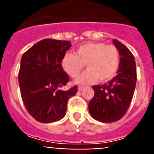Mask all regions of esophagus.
Segmentation results:
<instances>
[{
    "instance_id": "esophagus-1",
    "label": "esophagus",
    "mask_w": 154,
    "mask_h": 154,
    "mask_svg": "<svg viewBox=\"0 0 154 154\" xmlns=\"http://www.w3.org/2000/svg\"><path fill=\"white\" fill-rule=\"evenodd\" d=\"M83 89H84V86H81V85H79V86L78 87V90L79 91H82Z\"/></svg>"
}]
</instances>
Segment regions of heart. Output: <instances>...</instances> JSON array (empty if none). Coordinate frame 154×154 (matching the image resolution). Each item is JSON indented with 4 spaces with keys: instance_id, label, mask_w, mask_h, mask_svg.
Listing matches in <instances>:
<instances>
[{
    "instance_id": "heart-1",
    "label": "heart",
    "mask_w": 154,
    "mask_h": 154,
    "mask_svg": "<svg viewBox=\"0 0 154 154\" xmlns=\"http://www.w3.org/2000/svg\"><path fill=\"white\" fill-rule=\"evenodd\" d=\"M120 63L118 48L103 42H88L76 48L75 54L66 52L62 56L61 65L71 77H75L84 68L88 70L76 77V83L86 85L96 82H106L116 75Z\"/></svg>"
}]
</instances>
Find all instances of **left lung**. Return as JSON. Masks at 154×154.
Returning a JSON list of instances; mask_svg holds the SVG:
<instances>
[{
  "mask_svg": "<svg viewBox=\"0 0 154 154\" xmlns=\"http://www.w3.org/2000/svg\"><path fill=\"white\" fill-rule=\"evenodd\" d=\"M113 44L120 55L117 75L103 85L92 86L94 97L89 103L92 117L103 123H112L120 119L127 112L137 83L134 56L127 48L116 39Z\"/></svg>",
  "mask_w": 154,
  "mask_h": 154,
  "instance_id": "obj_1",
  "label": "left lung"
}]
</instances>
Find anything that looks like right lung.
Wrapping results in <instances>:
<instances>
[{
  "label": "right lung",
  "mask_w": 154,
  "mask_h": 154,
  "mask_svg": "<svg viewBox=\"0 0 154 154\" xmlns=\"http://www.w3.org/2000/svg\"><path fill=\"white\" fill-rule=\"evenodd\" d=\"M71 46L69 41L43 39L21 57L18 82L22 101L30 115L40 123L62 119L68 100L78 92L77 85L67 91L61 89L69 81L61 60Z\"/></svg>",
  "instance_id": "right-lung-1"
}]
</instances>
